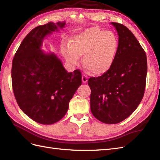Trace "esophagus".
I'll use <instances>...</instances> for the list:
<instances>
[{"mask_svg":"<svg viewBox=\"0 0 160 160\" xmlns=\"http://www.w3.org/2000/svg\"><path fill=\"white\" fill-rule=\"evenodd\" d=\"M82 82L83 83H86L87 81H88V78H87V77L86 76H82Z\"/></svg>","mask_w":160,"mask_h":160,"instance_id":"obj_1","label":"esophagus"}]
</instances>
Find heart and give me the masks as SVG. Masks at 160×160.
Masks as SVG:
<instances>
[{
  "instance_id": "1",
  "label": "heart",
  "mask_w": 160,
  "mask_h": 160,
  "mask_svg": "<svg viewBox=\"0 0 160 160\" xmlns=\"http://www.w3.org/2000/svg\"><path fill=\"white\" fill-rule=\"evenodd\" d=\"M118 49L119 40L113 32L93 27L75 35L62 47V53L71 65L78 64L79 56L83 55L84 67L94 75H102L113 66Z\"/></svg>"
}]
</instances>
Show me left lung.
Here are the masks:
<instances>
[{
	"mask_svg": "<svg viewBox=\"0 0 160 160\" xmlns=\"http://www.w3.org/2000/svg\"><path fill=\"white\" fill-rule=\"evenodd\" d=\"M119 36V49L111 69L88 80L91 110L105 124L123 121L136 109L143 98L147 58L140 42L127 27L111 22Z\"/></svg>",
	"mask_w": 160,
	"mask_h": 160,
	"instance_id": "obj_1",
	"label": "left lung"
}]
</instances>
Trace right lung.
<instances>
[{"label":"right lung","instance_id":"right-lung-1","mask_svg":"<svg viewBox=\"0 0 160 160\" xmlns=\"http://www.w3.org/2000/svg\"><path fill=\"white\" fill-rule=\"evenodd\" d=\"M64 25V22H50L33 29L13 59L12 88L17 103L24 113L40 124L61 120L82 84L80 70L68 73L55 54L40 49L44 38Z\"/></svg>","mask_w":160,"mask_h":160}]
</instances>
